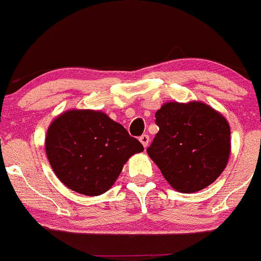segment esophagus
Wrapping results in <instances>:
<instances>
[{
    "mask_svg": "<svg viewBox=\"0 0 261 261\" xmlns=\"http://www.w3.org/2000/svg\"><path fill=\"white\" fill-rule=\"evenodd\" d=\"M139 142H141V143L143 144L144 148H146V147L148 146V143H149V137L147 136V134H142V136L139 137Z\"/></svg>",
    "mask_w": 261,
    "mask_h": 261,
    "instance_id": "1",
    "label": "esophagus"
}]
</instances>
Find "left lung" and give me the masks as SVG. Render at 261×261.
I'll use <instances>...</instances> for the list:
<instances>
[{"label": "left lung", "instance_id": "left-lung-1", "mask_svg": "<svg viewBox=\"0 0 261 261\" xmlns=\"http://www.w3.org/2000/svg\"><path fill=\"white\" fill-rule=\"evenodd\" d=\"M160 130L147 153L180 193L210 187L226 169L231 129L226 118L202 101L165 102L157 110Z\"/></svg>", "mask_w": 261, "mask_h": 261}]
</instances>
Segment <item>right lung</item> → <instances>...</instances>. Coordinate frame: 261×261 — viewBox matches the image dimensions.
Segmentation results:
<instances>
[{"instance_id":"right-lung-1","label":"right lung","mask_w":261,"mask_h":261,"mask_svg":"<svg viewBox=\"0 0 261 261\" xmlns=\"http://www.w3.org/2000/svg\"><path fill=\"white\" fill-rule=\"evenodd\" d=\"M142 151L138 139L100 110H67L50 123L45 136L54 174L68 189L87 197L108 192L129 157Z\"/></svg>"}]
</instances>
